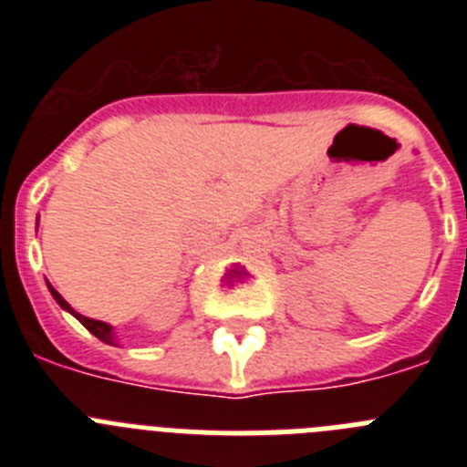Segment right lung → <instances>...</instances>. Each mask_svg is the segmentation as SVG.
<instances>
[{
  "mask_svg": "<svg viewBox=\"0 0 467 467\" xmlns=\"http://www.w3.org/2000/svg\"><path fill=\"white\" fill-rule=\"evenodd\" d=\"M48 290H51L53 299H56L57 304H60V306L65 308V311H69V313H72V316L77 317V320H79V323L84 325V327L88 329L90 334H95V337H98V339H100V341H105V344H114V334H111V327H109V325L100 323V320H90V317H84V316H79V313H74V311H72V306H69L67 301H65L63 296L57 295L56 290H53L51 285H48Z\"/></svg>",
  "mask_w": 467,
  "mask_h": 467,
  "instance_id": "right-lung-1",
  "label": "right lung"
}]
</instances>
